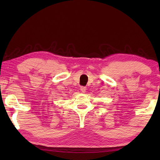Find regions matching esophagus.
Segmentation results:
<instances>
[{
	"label": "esophagus",
	"instance_id": "1",
	"mask_svg": "<svg viewBox=\"0 0 160 160\" xmlns=\"http://www.w3.org/2000/svg\"><path fill=\"white\" fill-rule=\"evenodd\" d=\"M86 88L85 87H83V86H82V87H80V90H81V92H85V91H86Z\"/></svg>",
	"mask_w": 160,
	"mask_h": 160
}]
</instances>
